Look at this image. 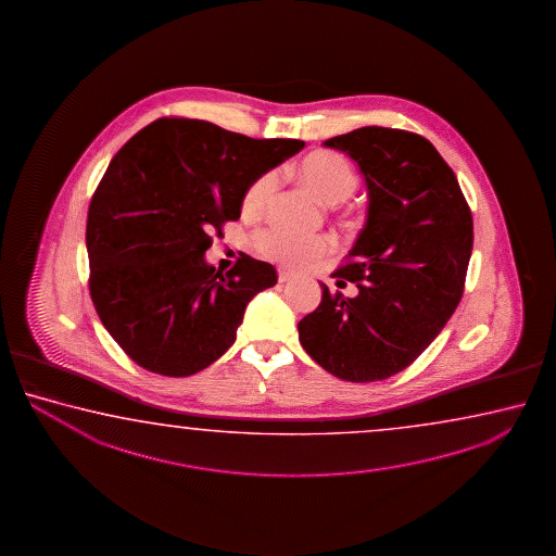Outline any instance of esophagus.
<instances>
[{
    "instance_id": "obj_1",
    "label": "esophagus",
    "mask_w": 556,
    "mask_h": 556,
    "mask_svg": "<svg viewBox=\"0 0 556 556\" xmlns=\"http://www.w3.org/2000/svg\"><path fill=\"white\" fill-rule=\"evenodd\" d=\"M290 280H293L292 273H288V270H280V273H278V282L286 283L290 282Z\"/></svg>"
}]
</instances>
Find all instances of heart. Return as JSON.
Here are the masks:
<instances>
[{
	"label": "heart",
	"instance_id": "obj_1",
	"mask_svg": "<svg viewBox=\"0 0 556 556\" xmlns=\"http://www.w3.org/2000/svg\"><path fill=\"white\" fill-rule=\"evenodd\" d=\"M298 173L305 187L325 204L346 202L358 189V175L349 161L332 151L311 153L300 163ZM278 187L276 170H266L247 187L241 212L258 216ZM256 251L283 266H305L329 249V239L323 236H303L282 227H268L254 237Z\"/></svg>",
	"mask_w": 556,
	"mask_h": 556
}]
</instances>
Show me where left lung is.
Wrapping results in <instances>:
<instances>
[{"label":"left lung","mask_w":556,"mask_h":556,"mask_svg":"<svg viewBox=\"0 0 556 556\" xmlns=\"http://www.w3.org/2000/svg\"><path fill=\"white\" fill-rule=\"evenodd\" d=\"M323 146L346 153L366 180V224L350 263L332 274L356 283L358 295H332L323 283L319 307L298 325L300 342L332 376L379 381L410 366L462 300L471 210L455 173L418 134L364 126Z\"/></svg>","instance_id":"obj_1"}]
</instances>
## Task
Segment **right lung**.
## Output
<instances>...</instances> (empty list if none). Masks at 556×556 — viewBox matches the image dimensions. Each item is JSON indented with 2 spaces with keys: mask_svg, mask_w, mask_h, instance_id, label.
Listing matches in <instances>:
<instances>
[{
  "mask_svg": "<svg viewBox=\"0 0 556 556\" xmlns=\"http://www.w3.org/2000/svg\"><path fill=\"white\" fill-rule=\"evenodd\" d=\"M303 146L160 118L114 155L87 214L89 292L138 366L192 376L236 342L247 303L278 276L249 254L222 273L204 253L212 233L241 216L247 187Z\"/></svg>",
  "mask_w": 556,
  "mask_h": 556,
  "instance_id": "right-lung-1",
  "label": "right lung"
}]
</instances>
